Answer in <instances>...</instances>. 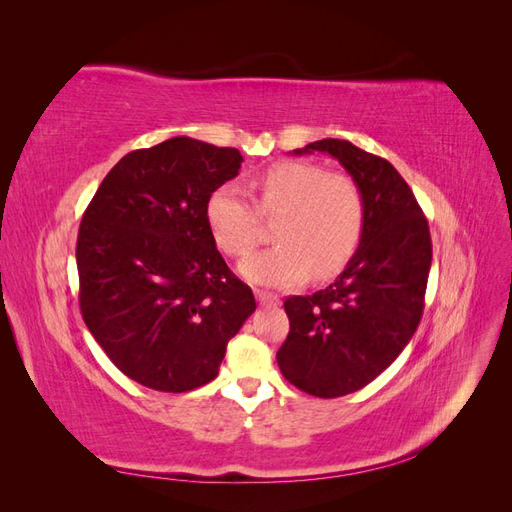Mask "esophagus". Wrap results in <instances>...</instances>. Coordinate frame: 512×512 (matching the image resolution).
<instances>
[{
  "label": "esophagus",
  "mask_w": 512,
  "mask_h": 512,
  "mask_svg": "<svg viewBox=\"0 0 512 512\" xmlns=\"http://www.w3.org/2000/svg\"><path fill=\"white\" fill-rule=\"evenodd\" d=\"M256 301L260 307H277L280 305V297H275V294L271 292H262V290H256Z\"/></svg>",
  "instance_id": "1"
}]
</instances>
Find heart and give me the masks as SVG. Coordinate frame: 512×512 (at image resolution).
<instances>
[{
    "mask_svg": "<svg viewBox=\"0 0 512 512\" xmlns=\"http://www.w3.org/2000/svg\"><path fill=\"white\" fill-rule=\"evenodd\" d=\"M256 207L237 185H220L207 200V224L222 252L247 256L260 239V216L277 218L271 250L245 258L247 282L286 288L314 271L327 280L346 267L365 228V198L344 173L307 162H277L254 179Z\"/></svg>",
    "mask_w": 512,
    "mask_h": 512,
    "instance_id": "b5f03b06",
    "label": "heart"
}]
</instances>
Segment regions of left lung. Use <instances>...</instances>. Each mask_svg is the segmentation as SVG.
I'll return each mask as SVG.
<instances>
[{
  "mask_svg": "<svg viewBox=\"0 0 512 512\" xmlns=\"http://www.w3.org/2000/svg\"><path fill=\"white\" fill-rule=\"evenodd\" d=\"M329 153L365 198L361 243L342 275L309 297H290V333L277 365L297 389L342 397L363 389L412 339L431 267L429 224L395 166L348 141L324 138L301 153Z\"/></svg>",
  "mask_w": 512,
  "mask_h": 512,
  "instance_id": "1",
  "label": "left lung"
}]
</instances>
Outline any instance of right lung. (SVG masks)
<instances>
[{"label": "right lung", "mask_w": 512, "mask_h": 512, "mask_svg": "<svg viewBox=\"0 0 512 512\" xmlns=\"http://www.w3.org/2000/svg\"><path fill=\"white\" fill-rule=\"evenodd\" d=\"M241 162L239 149L168 138L123 156L83 213V320L115 367L147 389L211 382L254 314V294L226 267L205 215Z\"/></svg>", "instance_id": "1"}]
</instances>
